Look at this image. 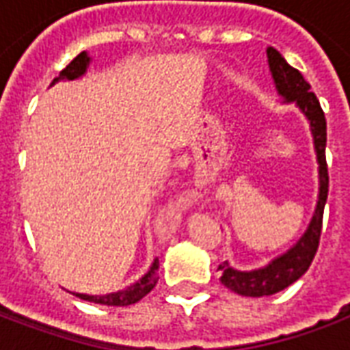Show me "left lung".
Wrapping results in <instances>:
<instances>
[{
	"instance_id": "8db88e82",
	"label": "left lung",
	"mask_w": 350,
	"mask_h": 350,
	"mask_svg": "<svg viewBox=\"0 0 350 350\" xmlns=\"http://www.w3.org/2000/svg\"><path fill=\"white\" fill-rule=\"evenodd\" d=\"M268 64H270L271 77L275 82L279 95L286 103H296L304 114L308 116L313 140H315L317 159H319V202L311 225L301 236L293 250H288L285 255L275 258L273 262L264 266L260 270L238 271L230 268L228 262L219 264L217 270L221 271V283L242 296H270L279 291H283L288 285H293L296 279H300L315 258L323 232V213L326 198H328V165H326V118H324L321 103L313 92H309V82L298 69H294L286 64L285 57L279 54L275 49H268Z\"/></svg>"
}]
</instances>
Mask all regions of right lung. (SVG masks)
Returning <instances> with one entry per match:
<instances>
[{
  "mask_svg": "<svg viewBox=\"0 0 350 350\" xmlns=\"http://www.w3.org/2000/svg\"><path fill=\"white\" fill-rule=\"evenodd\" d=\"M90 64V57L86 52H80L79 56L72 59L71 64L65 67L64 71L59 72L57 79L52 80V84H56L57 80H75L82 77L88 69ZM157 270H159V258H155V262L152 264L150 271L146 273L144 278L137 281L135 285L127 286L125 291L120 293L105 294V296H90V294H77L80 300L93 301V304H103V306H131V304H137L138 300H142L146 294L152 291L155 283H157Z\"/></svg>",
  "mask_w": 350,
  "mask_h": 350,
  "instance_id": "obj_1",
  "label": "right lung"
}]
</instances>
